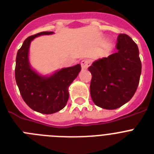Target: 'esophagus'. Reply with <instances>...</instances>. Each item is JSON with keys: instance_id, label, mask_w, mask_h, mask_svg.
Returning <instances> with one entry per match:
<instances>
[{"instance_id": "1", "label": "esophagus", "mask_w": 154, "mask_h": 154, "mask_svg": "<svg viewBox=\"0 0 154 154\" xmlns=\"http://www.w3.org/2000/svg\"><path fill=\"white\" fill-rule=\"evenodd\" d=\"M90 62L88 59H84L81 62V67L82 69H86L89 67Z\"/></svg>"}]
</instances>
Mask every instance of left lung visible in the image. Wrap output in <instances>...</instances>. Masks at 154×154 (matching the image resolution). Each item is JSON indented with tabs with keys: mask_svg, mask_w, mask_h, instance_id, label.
<instances>
[{
	"mask_svg": "<svg viewBox=\"0 0 154 154\" xmlns=\"http://www.w3.org/2000/svg\"><path fill=\"white\" fill-rule=\"evenodd\" d=\"M116 48L117 52L94 62L89 68L92 101L106 109H115L130 101L140 78L137 45L127 35L119 34Z\"/></svg>",
	"mask_w": 154,
	"mask_h": 154,
	"instance_id": "obj_1",
	"label": "left lung"
}]
</instances>
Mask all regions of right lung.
Returning a JSON list of instances; mask_svg holds the SVG:
<instances>
[{
    "mask_svg": "<svg viewBox=\"0 0 154 154\" xmlns=\"http://www.w3.org/2000/svg\"><path fill=\"white\" fill-rule=\"evenodd\" d=\"M52 33L42 31L27 38L16 57L15 80L22 99L30 108L44 114L55 113L65 106L69 96V85L81 71V65L78 64L45 77L31 69L28 60L31 42L38 36Z\"/></svg>",
    "mask_w": 154,
    "mask_h": 154,
    "instance_id": "obj_1",
    "label": "right lung"
}]
</instances>
